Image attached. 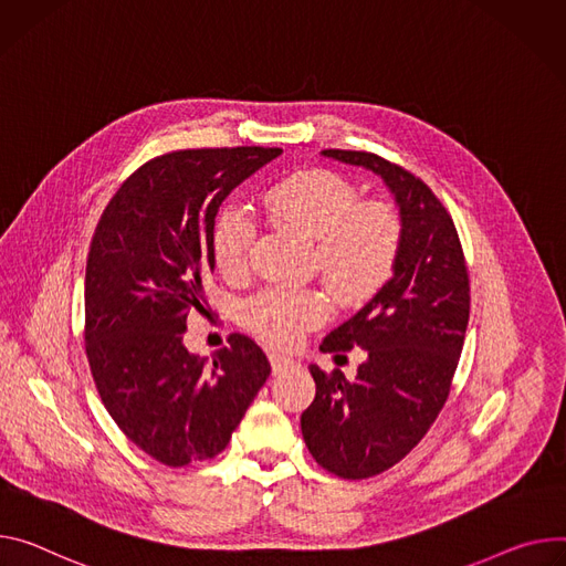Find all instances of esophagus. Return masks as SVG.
I'll return each mask as SVG.
<instances>
[{"label": "esophagus", "instance_id": "34e87169", "mask_svg": "<svg viewBox=\"0 0 566 566\" xmlns=\"http://www.w3.org/2000/svg\"><path fill=\"white\" fill-rule=\"evenodd\" d=\"M269 361H271V368H273L275 375H280V373H284L286 368L293 366V358L282 356V354H277V352H271V354H269Z\"/></svg>", "mask_w": 566, "mask_h": 566}]
</instances>
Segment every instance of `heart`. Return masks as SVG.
<instances>
[{
    "label": "heart",
    "instance_id": "heart-1",
    "mask_svg": "<svg viewBox=\"0 0 566 566\" xmlns=\"http://www.w3.org/2000/svg\"><path fill=\"white\" fill-rule=\"evenodd\" d=\"M269 219L316 241L314 269L343 306H364L392 280L401 250V219L386 200H366L352 180L329 169H302L264 193ZM254 219L239 205H223L210 230V250L226 277L250 266ZM329 297L318 289L269 286L250 297L241 321L275 347L295 345L329 318Z\"/></svg>",
    "mask_w": 566,
    "mask_h": 566
}]
</instances>
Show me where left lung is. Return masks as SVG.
<instances>
[{"label": "left lung", "mask_w": 566, "mask_h": 566, "mask_svg": "<svg viewBox=\"0 0 566 566\" xmlns=\"http://www.w3.org/2000/svg\"><path fill=\"white\" fill-rule=\"evenodd\" d=\"M323 156L381 176L403 228L392 280L321 345L336 358L364 347L366 364L352 381L312 366L316 397L300 418L318 465L356 481L390 470L436 422L465 343L470 273L453 219L427 182L377 153Z\"/></svg>", "instance_id": "1"}]
</instances>
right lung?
Returning <instances> with one entry per match:
<instances>
[{
	"mask_svg": "<svg viewBox=\"0 0 566 566\" xmlns=\"http://www.w3.org/2000/svg\"><path fill=\"white\" fill-rule=\"evenodd\" d=\"M282 148H185L144 163L115 191L90 241L85 354L101 401L167 468L219 455L271 364L243 334L212 361L182 345L214 271L210 230L226 196Z\"/></svg>",
	"mask_w": 566,
	"mask_h": 566,
	"instance_id": "1",
	"label": "right lung"
}]
</instances>
